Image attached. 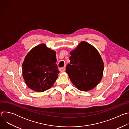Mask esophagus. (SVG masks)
<instances>
[{"instance_id":"obj_1","label":"esophagus","mask_w":129,"mask_h":129,"mask_svg":"<svg viewBox=\"0 0 129 129\" xmlns=\"http://www.w3.org/2000/svg\"><path fill=\"white\" fill-rule=\"evenodd\" d=\"M65 67H62V68H59V70L61 71V72H64L65 71Z\"/></svg>"}]
</instances>
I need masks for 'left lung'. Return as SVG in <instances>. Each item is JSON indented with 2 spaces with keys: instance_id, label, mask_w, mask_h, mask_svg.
I'll list each match as a JSON object with an SVG mask.
<instances>
[{
  "instance_id": "left-lung-1",
  "label": "left lung",
  "mask_w": 129,
  "mask_h": 129,
  "mask_svg": "<svg viewBox=\"0 0 129 129\" xmlns=\"http://www.w3.org/2000/svg\"><path fill=\"white\" fill-rule=\"evenodd\" d=\"M70 54L66 72L72 84L83 91L93 89L103 75L104 62L99 51L89 43L82 41Z\"/></svg>"
}]
</instances>
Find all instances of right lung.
Returning <instances> with one entry per match:
<instances>
[{"label": "right lung", "instance_id": "1", "mask_svg": "<svg viewBox=\"0 0 129 129\" xmlns=\"http://www.w3.org/2000/svg\"><path fill=\"white\" fill-rule=\"evenodd\" d=\"M56 62V52L45 44L34 47L22 64L23 78L27 87L38 92L51 88L60 72Z\"/></svg>", "mask_w": 129, "mask_h": 129}]
</instances>
